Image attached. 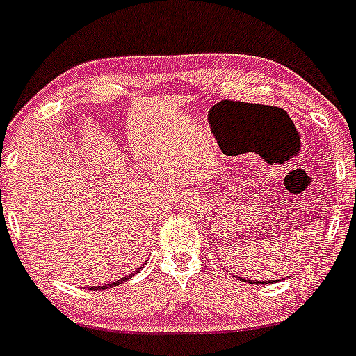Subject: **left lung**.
Here are the masks:
<instances>
[{
  "label": "left lung",
  "instance_id": "left-lung-1",
  "mask_svg": "<svg viewBox=\"0 0 356 356\" xmlns=\"http://www.w3.org/2000/svg\"><path fill=\"white\" fill-rule=\"evenodd\" d=\"M241 280H244V279H241ZM244 282H252V284H259L261 280H257V282H255V280H244ZM261 284H268V280H266V282H264V280H262Z\"/></svg>",
  "mask_w": 356,
  "mask_h": 356
}]
</instances>
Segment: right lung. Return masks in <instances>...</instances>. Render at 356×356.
<instances>
[{
    "label": "right lung",
    "mask_w": 356,
    "mask_h": 356,
    "mask_svg": "<svg viewBox=\"0 0 356 356\" xmlns=\"http://www.w3.org/2000/svg\"><path fill=\"white\" fill-rule=\"evenodd\" d=\"M132 275H134V273H132ZM132 275H130V277H132ZM130 277H122V279L115 280V282H112V284H104V286H97V288H92V289H106V288H112V286H119V284H122V282H124V280H128V279H130Z\"/></svg>",
    "instance_id": "add662e5"
}]
</instances>
